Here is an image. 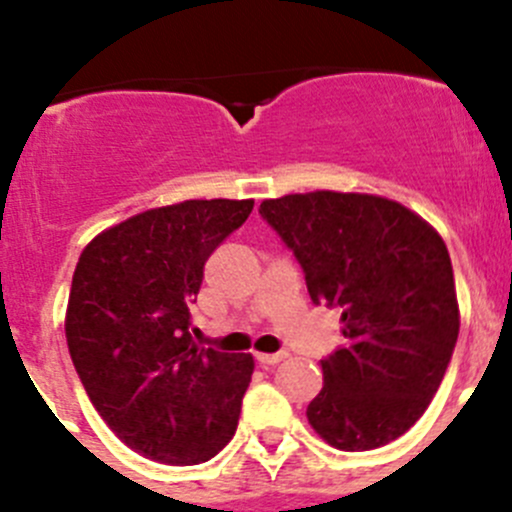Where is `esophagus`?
<instances>
[{
  "mask_svg": "<svg viewBox=\"0 0 512 512\" xmlns=\"http://www.w3.org/2000/svg\"><path fill=\"white\" fill-rule=\"evenodd\" d=\"M255 359L260 361L262 366H275V364H280L282 359H287V352H277V354H255Z\"/></svg>",
  "mask_w": 512,
  "mask_h": 512,
  "instance_id": "1",
  "label": "esophagus"
}]
</instances>
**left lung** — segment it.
Listing matches in <instances>:
<instances>
[{
  "mask_svg": "<svg viewBox=\"0 0 512 512\" xmlns=\"http://www.w3.org/2000/svg\"><path fill=\"white\" fill-rule=\"evenodd\" d=\"M260 215L302 267L312 302L342 309L344 347L322 359L312 428L342 451L404 436L441 386L461 327L446 242L376 195H285Z\"/></svg>",
  "mask_w": 512,
  "mask_h": 512,
  "instance_id": "1",
  "label": "left lung"
}]
</instances>
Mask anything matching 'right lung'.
Instances as JSON below:
<instances>
[{
	"label": "right lung",
	"instance_id": "obj_1",
	"mask_svg": "<svg viewBox=\"0 0 512 512\" xmlns=\"http://www.w3.org/2000/svg\"><path fill=\"white\" fill-rule=\"evenodd\" d=\"M252 200H185L101 232L79 257L66 342L98 416L141 456L195 466L235 436L250 354L198 347L190 304Z\"/></svg>",
	"mask_w": 512,
	"mask_h": 512
}]
</instances>
